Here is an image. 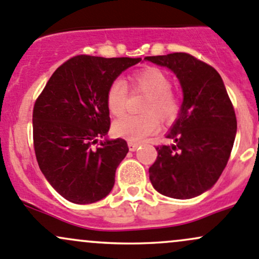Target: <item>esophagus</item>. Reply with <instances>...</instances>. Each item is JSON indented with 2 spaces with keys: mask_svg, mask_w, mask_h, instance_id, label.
Listing matches in <instances>:
<instances>
[{
  "mask_svg": "<svg viewBox=\"0 0 259 259\" xmlns=\"http://www.w3.org/2000/svg\"><path fill=\"white\" fill-rule=\"evenodd\" d=\"M127 146H129L130 151H135L140 146V144L134 143V141H127Z\"/></svg>",
  "mask_w": 259,
  "mask_h": 259,
  "instance_id": "34e87169",
  "label": "esophagus"
}]
</instances>
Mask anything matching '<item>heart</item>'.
<instances>
[{"mask_svg": "<svg viewBox=\"0 0 259 259\" xmlns=\"http://www.w3.org/2000/svg\"><path fill=\"white\" fill-rule=\"evenodd\" d=\"M130 87L134 92L145 93L137 115H125L114 122L113 130L116 135L130 141H143L160 129V120L171 121L178 116L181 109L179 95L171 89V79L159 68H145L133 73L129 77ZM129 91L124 80L115 79L107 92L109 113L120 116L126 109Z\"/></svg>", "mask_w": 259, "mask_h": 259, "instance_id": "obj_1", "label": "heart"}]
</instances>
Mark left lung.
Here are the masks:
<instances>
[{"instance_id": "left-lung-1", "label": "left lung", "mask_w": 259, "mask_h": 259, "mask_svg": "<svg viewBox=\"0 0 259 259\" xmlns=\"http://www.w3.org/2000/svg\"><path fill=\"white\" fill-rule=\"evenodd\" d=\"M145 59L172 70L184 93L179 118L166 135L175 144L156 148L150 181L167 197H196L216 184L230 159L237 133L232 102L219 72L191 54Z\"/></svg>"}]
</instances>
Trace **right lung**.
I'll use <instances>...</instances> for the list:
<instances>
[{
    "instance_id": "right-lung-1",
    "label": "right lung",
    "mask_w": 259,
    "mask_h": 259,
    "mask_svg": "<svg viewBox=\"0 0 259 259\" xmlns=\"http://www.w3.org/2000/svg\"><path fill=\"white\" fill-rule=\"evenodd\" d=\"M141 58L75 56L52 74L33 108V145L51 186L73 203L109 195L129 148L124 139L97 144L108 134L109 85Z\"/></svg>"
}]
</instances>
